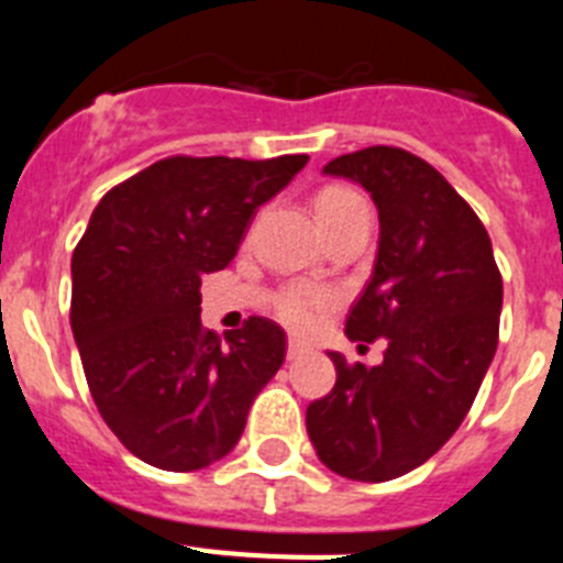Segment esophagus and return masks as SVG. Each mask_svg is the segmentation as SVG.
Masks as SVG:
<instances>
[{
  "label": "esophagus",
  "mask_w": 563,
  "mask_h": 563,
  "mask_svg": "<svg viewBox=\"0 0 563 563\" xmlns=\"http://www.w3.org/2000/svg\"><path fill=\"white\" fill-rule=\"evenodd\" d=\"M305 352H310V346H307L305 341H298V338H290V341H287V357H301L305 355Z\"/></svg>",
  "instance_id": "1"
}]
</instances>
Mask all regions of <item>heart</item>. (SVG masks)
<instances>
[{"instance_id":"b5f03b06","label":"heart","mask_w":563,"mask_h":563,"mask_svg":"<svg viewBox=\"0 0 563 563\" xmlns=\"http://www.w3.org/2000/svg\"><path fill=\"white\" fill-rule=\"evenodd\" d=\"M361 197L352 194L350 188H341V186H327L316 194V200H312V208H316V217H318V225L321 231L330 228L332 222L341 220L343 213L350 211V208L361 206ZM330 305V292L321 290V287H290L285 290L282 296L276 298V312L282 321H287L290 327L296 330H310L316 324L324 307Z\"/></svg>"}]
</instances>
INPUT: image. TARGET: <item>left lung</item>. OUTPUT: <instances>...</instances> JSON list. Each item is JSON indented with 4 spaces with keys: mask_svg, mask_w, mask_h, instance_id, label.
<instances>
[{
    "mask_svg": "<svg viewBox=\"0 0 563 563\" xmlns=\"http://www.w3.org/2000/svg\"><path fill=\"white\" fill-rule=\"evenodd\" d=\"M366 188L380 239L372 278L346 318L350 341H386L380 366L335 363V389L307 406V434L332 474H409L465 420L499 343L501 276L485 225L415 154L369 146L324 166Z\"/></svg>",
    "mask_w": 563,
    "mask_h": 563,
    "instance_id": "left-lung-1",
    "label": "left lung"
}]
</instances>
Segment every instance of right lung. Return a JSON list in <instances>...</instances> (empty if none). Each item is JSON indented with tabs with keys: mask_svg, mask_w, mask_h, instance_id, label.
Returning a JSON list of instances; mask_svg holds the SVG:
<instances>
[{
	"mask_svg": "<svg viewBox=\"0 0 563 563\" xmlns=\"http://www.w3.org/2000/svg\"><path fill=\"white\" fill-rule=\"evenodd\" d=\"M307 161L168 157L89 217L69 324L103 422L137 460L186 474L228 456L282 369L285 330L253 316L220 341L202 330L200 285L231 265L256 208Z\"/></svg>",
	"mask_w": 563,
	"mask_h": 563,
	"instance_id": "right-lung-1",
	"label": "right lung"
}]
</instances>
